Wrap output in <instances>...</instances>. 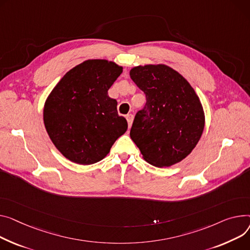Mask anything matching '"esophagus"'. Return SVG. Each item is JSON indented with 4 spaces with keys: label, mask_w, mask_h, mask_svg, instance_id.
<instances>
[{
    "label": "esophagus",
    "mask_w": 250,
    "mask_h": 250,
    "mask_svg": "<svg viewBox=\"0 0 250 250\" xmlns=\"http://www.w3.org/2000/svg\"><path fill=\"white\" fill-rule=\"evenodd\" d=\"M126 120H127L128 127H130L131 125H132V121H134V115H132V114H127L126 115Z\"/></svg>",
    "instance_id": "1"
}]
</instances>
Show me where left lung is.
<instances>
[{
    "mask_svg": "<svg viewBox=\"0 0 250 250\" xmlns=\"http://www.w3.org/2000/svg\"><path fill=\"white\" fill-rule=\"evenodd\" d=\"M129 76L146 97L130 128V138L145 161L158 168L184 160L205 126L200 98L190 83L166 64L139 65Z\"/></svg>",
    "mask_w": 250,
    "mask_h": 250,
    "instance_id": "1",
    "label": "left lung"
}]
</instances>
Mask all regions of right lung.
I'll use <instances>...</instances> for the list:
<instances>
[{
    "label": "right lung",
    "mask_w": 250,
    "mask_h": 250,
    "mask_svg": "<svg viewBox=\"0 0 250 250\" xmlns=\"http://www.w3.org/2000/svg\"><path fill=\"white\" fill-rule=\"evenodd\" d=\"M123 66L106 59H88L66 73L48 95L43 109L47 134L69 161L91 165L104 159L127 129L108 89Z\"/></svg>",
    "instance_id": "right-lung-1"
}]
</instances>
